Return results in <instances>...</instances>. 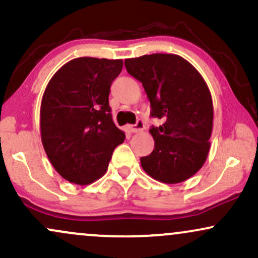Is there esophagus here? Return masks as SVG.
I'll use <instances>...</instances> for the list:
<instances>
[{
  "mask_svg": "<svg viewBox=\"0 0 258 258\" xmlns=\"http://www.w3.org/2000/svg\"><path fill=\"white\" fill-rule=\"evenodd\" d=\"M130 130H131L132 133H138V132L143 131V130H144V123H143V121L138 120L137 122L135 123V125L130 126Z\"/></svg>",
  "mask_w": 258,
  "mask_h": 258,
  "instance_id": "obj_1",
  "label": "esophagus"
}]
</instances>
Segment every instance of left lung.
Returning a JSON list of instances; mask_svg holds the SVG:
<instances>
[{
	"label": "left lung",
	"mask_w": 258,
	"mask_h": 258,
	"mask_svg": "<svg viewBox=\"0 0 258 258\" xmlns=\"http://www.w3.org/2000/svg\"><path fill=\"white\" fill-rule=\"evenodd\" d=\"M130 75L142 82L153 117L155 146L141 158L150 177L167 184L184 182L205 164L214 122L211 93L200 73L177 54H146L125 60Z\"/></svg>",
	"instance_id": "obj_1"
}]
</instances>
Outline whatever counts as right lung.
Here are the masks:
<instances>
[{"label":"right lung","mask_w":258,"mask_h":258,"mask_svg":"<svg viewBox=\"0 0 258 258\" xmlns=\"http://www.w3.org/2000/svg\"><path fill=\"white\" fill-rule=\"evenodd\" d=\"M122 65L121 59H73L44 90L41 139L53 167L69 182L86 185L100 178L114 149L125 141L109 106L110 86Z\"/></svg>","instance_id":"right-lung-1"}]
</instances>
